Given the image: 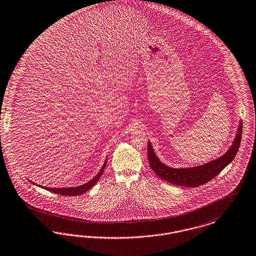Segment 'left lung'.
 <instances>
[{
	"mask_svg": "<svg viewBox=\"0 0 256 256\" xmlns=\"http://www.w3.org/2000/svg\"><path fill=\"white\" fill-rule=\"evenodd\" d=\"M241 138L242 123L240 122L234 141L225 154L214 161L194 168H174L163 164L154 152V148L150 142L148 144V158L152 170L162 180L176 186L195 188L210 181L234 160L239 150Z\"/></svg>",
	"mask_w": 256,
	"mask_h": 256,
	"instance_id": "8db88e82",
	"label": "left lung"
}]
</instances>
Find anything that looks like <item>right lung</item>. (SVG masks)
Listing matches in <instances>:
<instances>
[{"mask_svg": "<svg viewBox=\"0 0 256 256\" xmlns=\"http://www.w3.org/2000/svg\"><path fill=\"white\" fill-rule=\"evenodd\" d=\"M106 160L108 158L106 159L104 166H102V168L100 170V172H98V174L92 178V180H90L88 183L82 184V186H72V188H46V186H41L42 188H44L48 192H52L53 194H58L66 195V196H77V195H81L84 192H86L88 190H90L92 186L94 184H96L98 182V180L100 179L101 175L102 174V172L106 168ZM31 182V181H30ZM32 183V182H31ZM33 184V183H32Z\"/></svg>", "mask_w": 256, "mask_h": 256, "instance_id": "1", "label": "right lung"}]
</instances>
